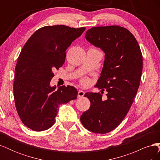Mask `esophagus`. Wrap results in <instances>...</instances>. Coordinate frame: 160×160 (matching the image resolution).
I'll use <instances>...</instances> for the list:
<instances>
[{
    "mask_svg": "<svg viewBox=\"0 0 160 160\" xmlns=\"http://www.w3.org/2000/svg\"><path fill=\"white\" fill-rule=\"evenodd\" d=\"M85 91H82V90H79L78 91V98H83L85 95Z\"/></svg>",
    "mask_w": 160,
    "mask_h": 160,
    "instance_id": "esophagus-1",
    "label": "esophagus"
}]
</instances>
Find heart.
Returning <instances> with one entry per match:
<instances>
[{"label": "heart", "mask_w": 160, "mask_h": 160, "mask_svg": "<svg viewBox=\"0 0 160 160\" xmlns=\"http://www.w3.org/2000/svg\"><path fill=\"white\" fill-rule=\"evenodd\" d=\"M81 82L82 85L84 86H87L90 83V80L88 78H83L81 81Z\"/></svg>", "instance_id": "1"}]
</instances>
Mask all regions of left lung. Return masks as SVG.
Segmentation results:
<instances>
[{"label":"left lung","mask_w":160,"mask_h":160,"mask_svg":"<svg viewBox=\"0 0 160 160\" xmlns=\"http://www.w3.org/2000/svg\"><path fill=\"white\" fill-rule=\"evenodd\" d=\"M91 44L105 52L101 76L95 87L108 91L88 92L90 108L81 115L83 127L96 133H107L117 128L132 106L139 88L143 69L141 49L133 34L117 25L93 27L86 32Z\"/></svg>","instance_id":"left-lung-1"}]
</instances>
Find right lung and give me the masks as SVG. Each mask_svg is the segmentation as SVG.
Listing matches in <instances>:
<instances>
[{"mask_svg":"<svg viewBox=\"0 0 160 160\" xmlns=\"http://www.w3.org/2000/svg\"><path fill=\"white\" fill-rule=\"evenodd\" d=\"M85 30L65 25L43 27L22 47L15 67L13 93L18 115L27 128L36 132L49 129L59 105L77 99L78 91L74 87L56 89L50 81L53 71L65 62L67 48Z\"/></svg>","mask_w":160,"mask_h":160,"instance_id":"add662e5","label":"right lung"}]
</instances>
